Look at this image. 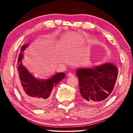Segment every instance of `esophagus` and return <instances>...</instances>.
I'll list each match as a JSON object with an SVG mask.
<instances>
[{"mask_svg": "<svg viewBox=\"0 0 133 133\" xmlns=\"http://www.w3.org/2000/svg\"><path fill=\"white\" fill-rule=\"evenodd\" d=\"M67 76H69V77H74V75L73 73H68V75H67Z\"/></svg>", "mask_w": 133, "mask_h": 133, "instance_id": "34e87169", "label": "esophagus"}]
</instances>
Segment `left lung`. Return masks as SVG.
<instances>
[{
	"mask_svg": "<svg viewBox=\"0 0 133 133\" xmlns=\"http://www.w3.org/2000/svg\"><path fill=\"white\" fill-rule=\"evenodd\" d=\"M76 75L84 102L96 104L109 98L117 78L118 69L113 64L106 63L93 69H79Z\"/></svg>",
	"mask_w": 133,
	"mask_h": 133,
	"instance_id": "obj_1",
	"label": "left lung"
}]
</instances>
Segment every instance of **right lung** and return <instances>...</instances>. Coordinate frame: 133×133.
Returning a JSON list of instances; mask_svg holds the SVG:
<instances>
[{"label":"right lung","mask_w":133,"mask_h":133,"mask_svg":"<svg viewBox=\"0 0 133 133\" xmlns=\"http://www.w3.org/2000/svg\"><path fill=\"white\" fill-rule=\"evenodd\" d=\"M26 47L27 44L22 46L21 51H23ZM22 57L23 56L21 53L17 63L19 90L27 102L36 109H43L50 103L53 87L63 79L66 75L63 73H59L48 80H38L23 66Z\"/></svg>","instance_id":"obj_1"}]
</instances>
